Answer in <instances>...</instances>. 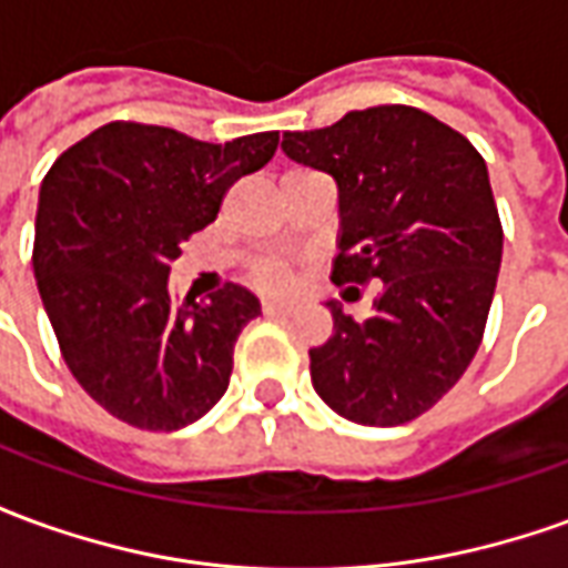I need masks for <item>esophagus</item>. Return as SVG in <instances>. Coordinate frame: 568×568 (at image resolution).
Returning <instances> with one entry per match:
<instances>
[{
  "mask_svg": "<svg viewBox=\"0 0 568 568\" xmlns=\"http://www.w3.org/2000/svg\"><path fill=\"white\" fill-rule=\"evenodd\" d=\"M295 310L297 307L292 301H264V304H261V313H264V316H292Z\"/></svg>",
  "mask_w": 568,
  "mask_h": 568,
  "instance_id": "esophagus-1",
  "label": "esophagus"
}]
</instances>
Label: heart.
Masks as SVG:
<instances>
[{"mask_svg":"<svg viewBox=\"0 0 568 568\" xmlns=\"http://www.w3.org/2000/svg\"><path fill=\"white\" fill-rule=\"evenodd\" d=\"M248 280L261 292H271V295H280L285 288H292L295 283V273H292V264L285 258H276V255H267V258H258L252 267H248Z\"/></svg>","mask_w":568,"mask_h":568,"instance_id":"obj_1","label":"heart"}]
</instances>
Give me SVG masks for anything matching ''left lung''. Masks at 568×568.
<instances>
[{
	"label": "left lung",
	"instance_id": "obj_1",
	"mask_svg": "<svg viewBox=\"0 0 568 568\" xmlns=\"http://www.w3.org/2000/svg\"><path fill=\"white\" fill-rule=\"evenodd\" d=\"M283 151L337 185L334 283H383L362 322L328 301L334 332L310 349L313 389L358 426L410 423L450 393L484 337L501 264L487 163L414 105L283 133Z\"/></svg>",
	"mask_w": 568,
	"mask_h": 568
}]
</instances>
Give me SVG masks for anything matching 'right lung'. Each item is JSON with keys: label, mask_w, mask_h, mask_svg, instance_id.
<instances>
[{"label": "right lung", "mask_w": 568, "mask_h": 568, "mask_svg": "<svg viewBox=\"0 0 568 568\" xmlns=\"http://www.w3.org/2000/svg\"><path fill=\"white\" fill-rule=\"evenodd\" d=\"M276 142V130L215 145L112 121L44 175L32 248L39 295L72 377L112 417L175 432L227 389L258 297L227 283L206 301H175L170 264Z\"/></svg>", "instance_id": "right-lung-1"}]
</instances>
